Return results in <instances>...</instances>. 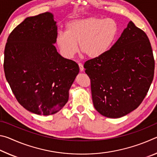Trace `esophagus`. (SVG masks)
Instances as JSON below:
<instances>
[{
  "mask_svg": "<svg viewBox=\"0 0 157 157\" xmlns=\"http://www.w3.org/2000/svg\"><path fill=\"white\" fill-rule=\"evenodd\" d=\"M78 65H79V71H80V72H82V71H84V66H83V65H82L81 63H79Z\"/></svg>",
  "mask_w": 157,
  "mask_h": 157,
  "instance_id": "esophagus-1",
  "label": "esophagus"
}]
</instances>
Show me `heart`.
I'll return each instance as SVG.
<instances>
[{
    "label": "heart",
    "instance_id": "obj_1",
    "mask_svg": "<svg viewBox=\"0 0 157 157\" xmlns=\"http://www.w3.org/2000/svg\"><path fill=\"white\" fill-rule=\"evenodd\" d=\"M118 27L111 18L86 17L71 21L66 33L58 34L56 43L66 58L73 57L79 50L91 59H96L107 52L115 40Z\"/></svg>",
    "mask_w": 157,
    "mask_h": 157
}]
</instances>
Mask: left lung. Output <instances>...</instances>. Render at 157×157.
<instances>
[{
  "instance_id": "1",
  "label": "left lung",
  "mask_w": 157,
  "mask_h": 157,
  "mask_svg": "<svg viewBox=\"0 0 157 157\" xmlns=\"http://www.w3.org/2000/svg\"><path fill=\"white\" fill-rule=\"evenodd\" d=\"M95 109L107 118L132 112L143 102L154 78L155 59L144 32L129 21L104 55L85 62Z\"/></svg>"
}]
</instances>
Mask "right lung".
<instances>
[{
	"label": "right lung",
	"instance_id": "right-lung-1",
	"mask_svg": "<svg viewBox=\"0 0 157 157\" xmlns=\"http://www.w3.org/2000/svg\"><path fill=\"white\" fill-rule=\"evenodd\" d=\"M57 36L54 16L45 12L26 18L10 33L5 45V78L20 105L37 115H52L62 109L79 73L78 63L57 51Z\"/></svg>",
	"mask_w": 157,
	"mask_h": 157
}]
</instances>
